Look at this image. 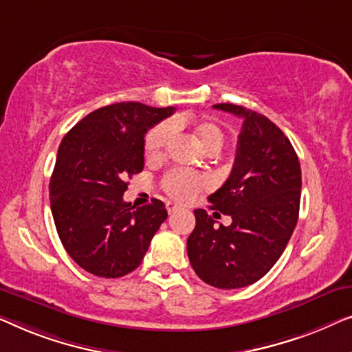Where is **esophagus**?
<instances>
[{
  "mask_svg": "<svg viewBox=\"0 0 352 352\" xmlns=\"http://www.w3.org/2000/svg\"><path fill=\"white\" fill-rule=\"evenodd\" d=\"M166 209H167V212H169V214H174V212L180 210V207H178L177 204H174V202H167Z\"/></svg>",
  "mask_w": 352,
  "mask_h": 352,
  "instance_id": "34e87169",
  "label": "esophagus"
}]
</instances>
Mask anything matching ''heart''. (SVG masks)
Wrapping results in <instances>:
<instances>
[{
	"instance_id": "obj_1",
	"label": "heart",
	"mask_w": 352,
	"mask_h": 352,
	"mask_svg": "<svg viewBox=\"0 0 352 352\" xmlns=\"http://www.w3.org/2000/svg\"><path fill=\"white\" fill-rule=\"evenodd\" d=\"M190 124L188 118L178 116L172 122H161L146 133L145 138V153L148 157L156 160L164 155L167 145H169L174 127H185ZM192 133H195L197 143L202 150L210 155H215L223 146V132L221 129L210 121H201L192 124ZM206 186V178L201 175L190 174L185 170H172L162 178V188L174 199L180 202H188Z\"/></svg>"
}]
</instances>
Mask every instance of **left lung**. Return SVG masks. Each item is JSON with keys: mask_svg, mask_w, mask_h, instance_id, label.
<instances>
[{"mask_svg": "<svg viewBox=\"0 0 352 352\" xmlns=\"http://www.w3.org/2000/svg\"><path fill=\"white\" fill-rule=\"evenodd\" d=\"M214 108L244 120L231 175L209 196L210 209L232 223L215 228L204 209H196L186 249L206 284L231 290L261 279L289 244L300 212L301 169L290 140L268 118L232 103Z\"/></svg>", "mask_w": 352, "mask_h": 352, "instance_id": "1", "label": "left lung"}]
</instances>
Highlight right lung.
Returning <instances> with one entry per match:
<instances>
[{
    "mask_svg": "<svg viewBox=\"0 0 352 352\" xmlns=\"http://www.w3.org/2000/svg\"><path fill=\"white\" fill-rule=\"evenodd\" d=\"M174 107L121 102L82 118L58 146L49 196L58 237L76 263L98 277H121L142 263L167 219L164 202L122 201L126 178L143 170L145 133Z\"/></svg>",
    "mask_w": 352,
    "mask_h": 352,
    "instance_id": "add662e5",
    "label": "right lung"
}]
</instances>
